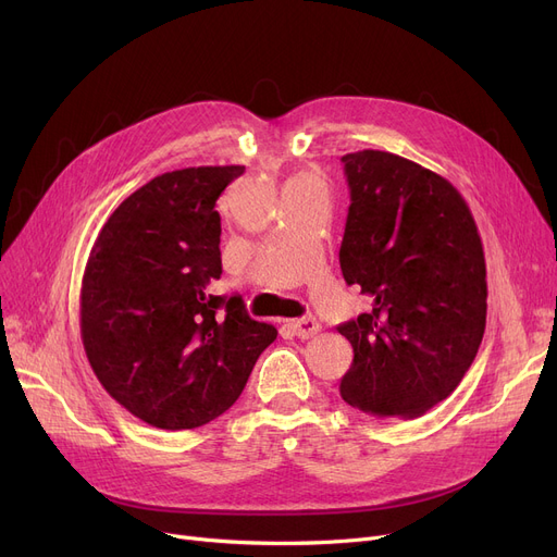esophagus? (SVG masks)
I'll return each instance as SVG.
<instances>
[{"instance_id":"obj_1","label":"esophagus","mask_w":557,"mask_h":557,"mask_svg":"<svg viewBox=\"0 0 557 557\" xmlns=\"http://www.w3.org/2000/svg\"><path fill=\"white\" fill-rule=\"evenodd\" d=\"M290 330H294L296 336L300 338H311L320 332V323L315 318H298V320H290Z\"/></svg>"}]
</instances>
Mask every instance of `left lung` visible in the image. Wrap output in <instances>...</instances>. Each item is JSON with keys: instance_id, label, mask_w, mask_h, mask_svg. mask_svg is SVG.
<instances>
[{"instance_id": "left-lung-1", "label": "left lung", "mask_w": 557, "mask_h": 557, "mask_svg": "<svg viewBox=\"0 0 557 557\" xmlns=\"http://www.w3.org/2000/svg\"><path fill=\"white\" fill-rule=\"evenodd\" d=\"M349 210L341 271L372 309L338 325L355 349L341 397L413 420L447 399L485 332V257L474 216L443 175L388 151L341 158Z\"/></svg>"}]
</instances>
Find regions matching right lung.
<instances>
[{
	"label": "right lung",
	"instance_id": "add662e5",
	"mask_svg": "<svg viewBox=\"0 0 557 557\" xmlns=\"http://www.w3.org/2000/svg\"><path fill=\"white\" fill-rule=\"evenodd\" d=\"M246 166L156 175L116 208L92 246L81 286V338L101 386L141 422L196 429L239 399L277 330L221 277V191Z\"/></svg>",
	"mask_w": 557,
	"mask_h": 557
}]
</instances>
